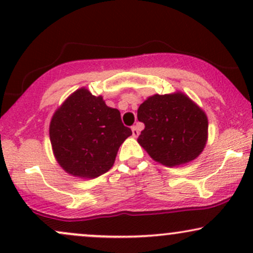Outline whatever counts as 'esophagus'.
<instances>
[{"label": "esophagus", "mask_w": 253, "mask_h": 253, "mask_svg": "<svg viewBox=\"0 0 253 253\" xmlns=\"http://www.w3.org/2000/svg\"><path fill=\"white\" fill-rule=\"evenodd\" d=\"M132 135L134 136V138H136V136L139 135V128L136 126L132 127Z\"/></svg>", "instance_id": "esophagus-1"}]
</instances>
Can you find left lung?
I'll list each match as a JSON object with an SVG mask.
<instances>
[{"instance_id": "1", "label": "left lung", "mask_w": 253, "mask_h": 253, "mask_svg": "<svg viewBox=\"0 0 253 253\" xmlns=\"http://www.w3.org/2000/svg\"><path fill=\"white\" fill-rule=\"evenodd\" d=\"M138 120L145 125L138 143L167 167L194 161L207 143V115L182 92L149 97L139 107Z\"/></svg>"}]
</instances>
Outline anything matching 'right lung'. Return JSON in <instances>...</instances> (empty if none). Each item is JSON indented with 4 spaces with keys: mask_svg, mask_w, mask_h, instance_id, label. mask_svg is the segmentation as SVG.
Wrapping results in <instances>:
<instances>
[{
    "mask_svg": "<svg viewBox=\"0 0 253 253\" xmlns=\"http://www.w3.org/2000/svg\"><path fill=\"white\" fill-rule=\"evenodd\" d=\"M132 134L120 112L81 88L56 110L50 140L60 167L72 176L95 178L113 167L120 145Z\"/></svg>",
    "mask_w": 253,
    "mask_h": 253,
    "instance_id": "1",
    "label": "right lung"
}]
</instances>
